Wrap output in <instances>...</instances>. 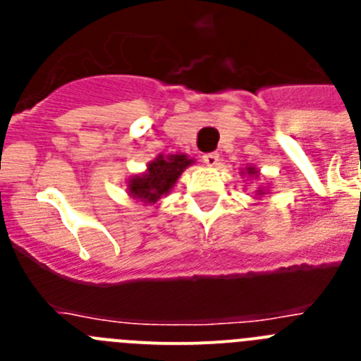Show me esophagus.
I'll list each match as a JSON object with an SVG mask.
<instances>
[{"label": "esophagus", "instance_id": "1", "mask_svg": "<svg viewBox=\"0 0 361 361\" xmlns=\"http://www.w3.org/2000/svg\"><path fill=\"white\" fill-rule=\"evenodd\" d=\"M219 159H220V155H219V153H216V152L204 153V155H202V161L206 162V164H208V166L219 164Z\"/></svg>", "mask_w": 361, "mask_h": 361}]
</instances>
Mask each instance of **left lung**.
I'll return each instance as SVG.
<instances>
[{
    "mask_svg": "<svg viewBox=\"0 0 361 361\" xmlns=\"http://www.w3.org/2000/svg\"><path fill=\"white\" fill-rule=\"evenodd\" d=\"M247 173H251V175H255V170H253V168H247Z\"/></svg>",
    "mask_w": 361,
    "mask_h": 361,
    "instance_id": "8db88e82",
    "label": "left lung"
}]
</instances>
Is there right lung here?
Listing matches in <instances>:
<instances>
[{"mask_svg": "<svg viewBox=\"0 0 361 361\" xmlns=\"http://www.w3.org/2000/svg\"><path fill=\"white\" fill-rule=\"evenodd\" d=\"M190 164L191 161L186 155H170V157L161 155L152 164H148V171L145 175H137L130 180V193L145 202H157V199L173 188L178 175Z\"/></svg>", "mask_w": 361, "mask_h": 361, "instance_id": "add662e5", "label": "right lung"}]
</instances>
